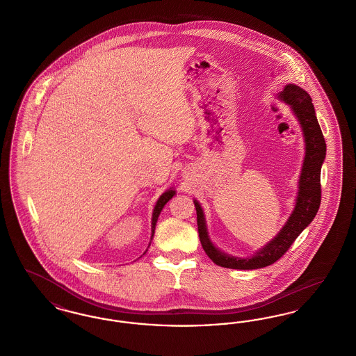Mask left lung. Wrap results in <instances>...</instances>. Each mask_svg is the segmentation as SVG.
I'll return each instance as SVG.
<instances>
[{
    "label": "left lung",
    "instance_id": "1",
    "mask_svg": "<svg viewBox=\"0 0 356 356\" xmlns=\"http://www.w3.org/2000/svg\"><path fill=\"white\" fill-rule=\"evenodd\" d=\"M279 99L286 102L302 127L305 137V156L299 179V192L293 212L280 232L267 245L256 251L251 257H235L216 248L207 232L203 208L193 200L197 215V229L204 251L218 266L232 270H256L271 266L287 252L288 248L302 234L305 227L314 220L321 205V170L325 159V141L315 115V108L309 95L300 86L288 84L279 93Z\"/></svg>",
    "mask_w": 356,
    "mask_h": 356
}]
</instances>
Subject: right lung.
<instances>
[{
	"label": "right lung",
	"instance_id": "obj_1",
	"mask_svg": "<svg viewBox=\"0 0 356 356\" xmlns=\"http://www.w3.org/2000/svg\"><path fill=\"white\" fill-rule=\"evenodd\" d=\"M175 193H176V191H173L172 188H170L167 192H164L160 197H159V200H157V203L154 205V209H153L152 213V236L153 234H154V228H156V222H157V219H159V215H160V212L163 211V208H164V205L170 202V199L175 196Z\"/></svg>",
	"mask_w": 356,
	"mask_h": 356
}]
</instances>
